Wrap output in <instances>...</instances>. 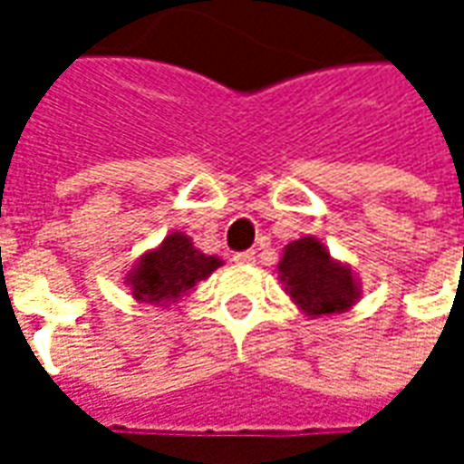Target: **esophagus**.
I'll return each mask as SVG.
<instances>
[{
  "label": "esophagus",
  "instance_id": "34e87169",
  "mask_svg": "<svg viewBox=\"0 0 464 464\" xmlns=\"http://www.w3.org/2000/svg\"><path fill=\"white\" fill-rule=\"evenodd\" d=\"M233 263H238V266H251L256 263V253L253 251H241L233 256Z\"/></svg>",
  "mask_w": 464,
  "mask_h": 464
}]
</instances>
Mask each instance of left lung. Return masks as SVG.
Here are the masks:
<instances>
[{"label": "left lung", "mask_w": 464, "mask_h": 464, "mask_svg": "<svg viewBox=\"0 0 464 464\" xmlns=\"http://www.w3.org/2000/svg\"><path fill=\"white\" fill-rule=\"evenodd\" d=\"M278 281L298 311L311 318L341 315L360 301V283L353 268L335 261L315 236H303L283 248Z\"/></svg>", "instance_id": "left-lung-1"}]
</instances>
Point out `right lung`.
Returning a JSON list of instances; mask_svg holds the SVG:
<instances>
[{"label": "right lung", "mask_w": 464, "mask_h": 464, "mask_svg": "<svg viewBox=\"0 0 464 464\" xmlns=\"http://www.w3.org/2000/svg\"><path fill=\"white\" fill-rule=\"evenodd\" d=\"M221 266L223 261L218 256H206L193 246L186 233L173 231L133 263L123 283L139 303L169 308Z\"/></svg>", "instance_id": "obj_1"}]
</instances>
